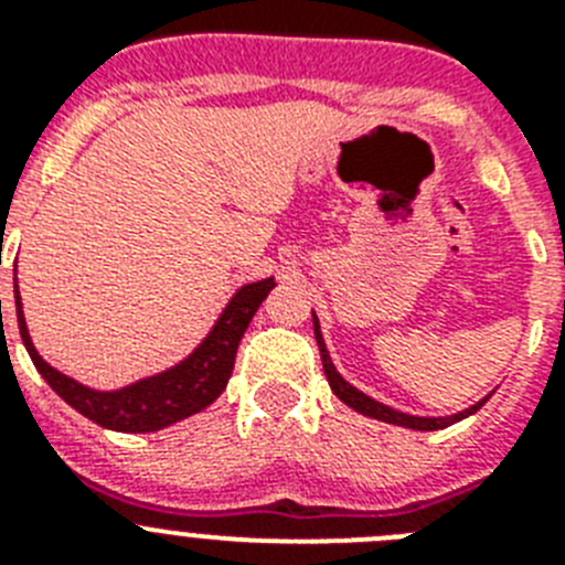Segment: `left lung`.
<instances>
[{"instance_id": "1", "label": "left lung", "mask_w": 565, "mask_h": 565, "mask_svg": "<svg viewBox=\"0 0 565 565\" xmlns=\"http://www.w3.org/2000/svg\"><path fill=\"white\" fill-rule=\"evenodd\" d=\"M313 333H317L319 356H322V367H326L328 384H331V391L337 393L339 402H344L348 407H353L356 413H362V416L376 418V422L396 424V427H407V430H444V427H450V424L461 422V418H467V416H472V413L481 411L483 404H487V398L492 396V393H489V396H483L481 402H476L472 407H467V411H461V413H452V416H413V413H402V411H396V407H391V404H382V402H376V398H371L367 393H362L359 387H353L351 382H344L342 373L337 371V364L331 362V353H328L326 339H322V328H319L317 313H313Z\"/></svg>"}]
</instances>
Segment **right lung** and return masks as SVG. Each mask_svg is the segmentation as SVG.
Here are the masks:
<instances>
[{
    "instance_id": "1",
    "label": "right lung",
    "mask_w": 565,
    "mask_h": 565,
    "mask_svg": "<svg viewBox=\"0 0 565 565\" xmlns=\"http://www.w3.org/2000/svg\"><path fill=\"white\" fill-rule=\"evenodd\" d=\"M274 286H277L274 277L239 286L226 302V308L221 311V317L214 319L212 331L201 339V344L186 359H181V362L167 367V371L143 376L138 382L124 384V387H115V391L87 387V384L64 376L53 364L44 362L39 356L33 339H30L28 322H24L19 286L13 288V294H17L19 333H22V342L28 348L30 359H33V364H36V371L42 373L44 382L73 411H78L89 422L102 424V427L115 433H154L163 430V427H169L174 422H183V418L194 416V413L206 411L209 404L226 391L228 376L234 371V356H237L239 339L246 333L259 302L268 297V291Z\"/></svg>"
}]
</instances>
